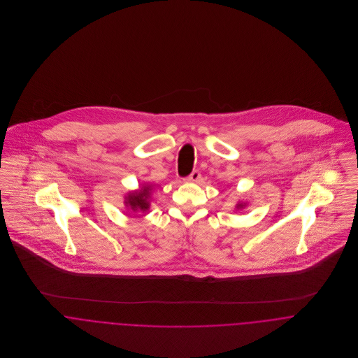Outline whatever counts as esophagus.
I'll list each match as a JSON object with an SVG mask.
<instances>
[{
    "instance_id": "34e87169",
    "label": "esophagus",
    "mask_w": 358,
    "mask_h": 358,
    "mask_svg": "<svg viewBox=\"0 0 358 358\" xmlns=\"http://www.w3.org/2000/svg\"><path fill=\"white\" fill-rule=\"evenodd\" d=\"M200 178H201V173H200V171H199V169H194V171H193V172L189 175V178H187V179H189L190 182H197Z\"/></svg>"
}]
</instances>
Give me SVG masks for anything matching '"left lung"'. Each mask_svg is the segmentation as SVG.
<instances>
[{"mask_svg": "<svg viewBox=\"0 0 358 358\" xmlns=\"http://www.w3.org/2000/svg\"><path fill=\"white\" fill-rule=\"evenodd\" d=\"M240 206H241V205H240Z\"/></svg>", "mask_w": 358, "mask_h": 358, "instance_id": "left-lung-1", "label": "left lung"}]
</instances>
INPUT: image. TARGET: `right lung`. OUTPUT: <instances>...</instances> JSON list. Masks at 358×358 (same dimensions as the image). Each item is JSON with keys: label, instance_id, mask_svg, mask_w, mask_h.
I'll return each mask as SVG.
<instances>
[{"label": "right lung", "instance_id": "right-lung-1", "mask_svg": "<svg viewBox=\"0 0 358 358\" xmlns=\"http://www.w3.org/2000/svg\"><path fill=\"white\" fill-rule=\"evenodd\" d=\"M150 193H152V186H145L139 192L128 194L125 203L129 205L134 210H146V209H149Z\"/></svg>", "mask_w": 358, "mask_h": 358}]
</instances>
